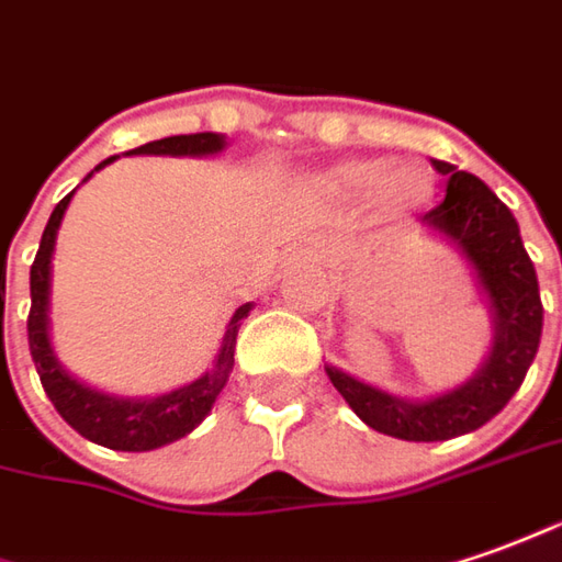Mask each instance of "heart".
I'll return each instance as SVG.
<instances>
[{"label": "heart", "instance_id": "obj_1", "mask_svg": "<svg viewBox=\"0 0 562 562\" xmlns=\"http://www.w3.org/2000/svg\"><path fill=\"white\" fill-rule=\"evenodd\" d=\"M331 190L341 196H366L375 190V200L387 212H415L430 196V175L418 162H396L384 159H345L331 166L326 175Z\"/></svg>", "mask_w": 562, "mask_h": 562}]
</instances>
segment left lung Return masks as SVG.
I'll use <instances>...</instances> for the list:
<instances>
[{
    "mask_svg": "<svg viewBox=\"0 0 562 562\" xmlns=\"http://www.w3.org/2000/svg\"><path fill=\"white\" fill-rule=\"evenodd\" d=\"M446 175V200L422 227L461 255L490 307V353L468 381L425 400L381 391L326 362V375L366 425L396 440L437 442L471 434L505 409L520 391L541 341V295L536 267L522 249L520 224L476 175L430 159Z\"/></svg>",
    "mask_w": 562,
    "mask_h": 562,
    "instance_id": "1",
    "label": "left lung"
}]
</instances>
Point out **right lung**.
<instances>
[{"label":"right lung","instance_id":"1","mask_svg":"<svg viewBox=\"0 0 562 562\" xmlns=\"http://www.w3.org/2000/svg\"><path fill=\"white\" fill-rule=\"evenodd\" d=\"M224 147H227L224 135L196 132V135H171L162 137V140H150L144 147L128 150L125 156H217ZM116 159L120 156H110L101 166H94V171H101ZM94 171L86 175V181ZM72 193H67L55 205V212L45 224V233H42L36 261L30 267V301H33L30 304V319H26L30 353H33V362H36V372H40V381L45 393H48V400L55 403L60 418L72 430H79L86 440L106 446V449L150 452V449L181 440L193 427H200L205 422V415L215 406L217 393L224 391V384L231 381L236 331L255 307V301H246L243 307H236L231 323H227V331H224V341L217 347L212 369L181 384V387H175V391L156 393V396H120V393L98 391L86 381H79L64 369V362L57 360L55 345H52V319H48V307H52V255H55L57 231H60V221L67 215Z\"/></svg>","mask_w":562,"mask_h":562}]
</instances>
